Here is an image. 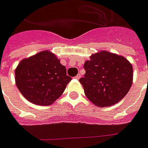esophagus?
<instances>
[{
    "mask_svg": "<svg viewBox=\"0 0 148 148\" xmlns=\"http://www.w3.org/2000/svg\"><path fill=\"white\" fill-rule=\"evenodd\" d=\"M80 77H81V75H80V74H78V75H76V76H75V78L76 79H79V78H80Z\"/></svg>",
    "mask_w": 148,
    "mask_h": 148,
    "instance_id": "obj_1",
    "label": "esophagus"
}]
</instances>
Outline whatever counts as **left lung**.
<instances>
[{
    "label": "left lung",
    "mask_w": 148,
    "mask_h": 148,
    "mask_svg": "<svg viewBox=\"0 0 148 148\" xmlns=\"http://www.w3.org/2000/svg\"><path fill=\"white\" fill-rule=\"evenodd\" d=\"M79 79L85 95L98 107H109L127 94L133 83V66L122 55L101 51L84 63Z\"/></svg>",
    "instance_id": "8db88e82"
}]
</instances>
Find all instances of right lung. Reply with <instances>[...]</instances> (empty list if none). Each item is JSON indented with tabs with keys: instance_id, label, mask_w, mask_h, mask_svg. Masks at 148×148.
Masks as SVG:
<instances>
[{
	"instance_id": "1",
	"label": "right lung",
	"mask_w": 148,
	"mask_h": 148,
	"mask_svg": "<svg viewBox=\"0 0 148 148\" xmlns=\"http://www.w3.org/2000/svg\"><path fill=\"white\" fill-rule=\"evenodd\" d=\"M15 84L25 99L42 106L53 104L72 78L56 55L48 51L24 58L15 69Z\"/></svg>"
}]
</instances>
